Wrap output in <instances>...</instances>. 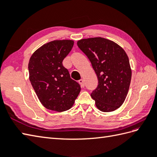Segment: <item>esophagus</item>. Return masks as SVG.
Listing matches in <instances>:
<instances>
[{"label": "esophagus", "instance_id": "1", "mask_svg": "<svg viewBox=\"0 0 157 157\" xmlns=\"http://www.w3.org/2000/svg\"><path fill=\"white\" fill-rule=\"evenodd\" d=\"M79 82V84H80V86H82V88H84V79H79V80L78 81Z\"/></svg>", "mask_w": 157, "mask_h": 157}]
</instances>
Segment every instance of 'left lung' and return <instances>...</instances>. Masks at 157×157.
<instances>
[{"mask_svg": "<svg viewBox=\"0 0 157 157\" xmlns=\"http://www.w3.org/2000/svg\"><path fill=\"white\" fill-rule=\"evenodd\" d=\"M87 56L98 84L91 93L100 111L111 112L125 101L132 78L128 56L121 46L104 38L82 39L77 42Z\"/></svg>", "mask_w": 157, "mask_h": 157, "instance_id": "obj_1", "label": "left lung"}]
</instances>
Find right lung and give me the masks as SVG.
Masks as SVG:
<instances>
[{
    "label": "right lung",
    "instance_id": "right-lung-1",
    "mask_svg": "<svg viewBox=\"0 0 157 157\" xmlns=\"http://www.w3.org/2000/svg\"><path fill=\"white\" fill-rule=\"evenodd\" d=\"M74 42L70 40L46 43L29 59V80L42 105L57 112L72 107L81 90L78 82L70 77L63 61L71 51Z\"/></svg>",
    "mask_w": 157,
    "mask_h": 157
}]
</instances>
